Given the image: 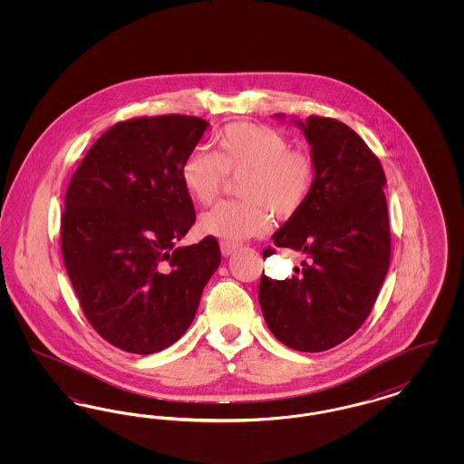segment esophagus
Listing matches in <instances>:
<instances>
[{
    "mask_svg": "<svg viewBox=\"0 0 464 464\" xmlns=\"http://www.w3.org/2000/svg\"><path fill=\"white\" fill-rule=\"evenodd\" d=\"M238 248V243L221 242V252L224 257H229Z\"/></svg>",
    "mask_w": 464,
    "mask_h": 464,
    "instance_id": "1",
    "label": "esophagus"
}]
</instances>
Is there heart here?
Returning a JSON list of instances; mask_svg holds the SVG:
<instances>
[{
  "instance_id": "obj_1",
  "label": "heart",
  "mask_w": 464,
  "mask_h": 464,
  "mask_svg": "<svg viewBox=\"0 0 464 464\" xmlns=\"http://www.w3.org/2000/svg\"><path fill=\"white\" fill-rule=\"evenodd\" d=\"M238 180L242 199L222 201L199 218V229L222 242L238 243L263 235L271 216H295L313 189L314 165L306 153L290 150L287 137L257 123H231L218 153L197 148L184 158L180 180L201 205H208L229 180Z\"/></svg>"
}]
</instances>
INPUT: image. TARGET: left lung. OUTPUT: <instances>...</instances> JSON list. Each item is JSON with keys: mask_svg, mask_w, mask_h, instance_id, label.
I'll return each instance as SVG.
<instances>
[{"mask_svg": "<svg viewBox=\"0 0 464 464\" xmlns=\"http://www.w3.org/2000/svg\"><path fill=\"white\" fill-rule=\"evenodd\" d=\"M294 123L311 146L314 180L303 208L273 235V242L306 254V261L287 280L263 275L259 304L280 343L318 353L362 327L382 287L392 256L386 176L348 125L322 116ZM273 252L266 248L263 257Z\"/></svg>", "mask_w": 464, "mask_h": 464, "instance_id": "left-lung-1", "label": "left lung"}]
</instances>
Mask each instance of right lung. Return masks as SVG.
Masks as SVG:
<instances>
[{
	"mask_svg": "<svg viewBox=\"0 0 464 464\" xmlns=\"http://www.w3.org/2000/svg\"><path fill=\"white\" fill-rule=\"evenodd\" d=\"M207 127L184 114L120 121L67 186L61 246L69 280L90 325L123 352L172 346L221 265L214 237L177 246L197 221L180 167Z\"/></svg>",
	"mask_w": 464,
	"mask_h": 464,
	"instance_id": "obj_1",
	"label": "right lung"
}]
</instances>
